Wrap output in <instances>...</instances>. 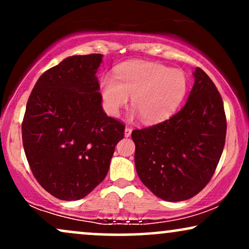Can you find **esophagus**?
<instances>
[{"label":"esophagus","instance_id":"34e87169","mask_svg":"<svg viewBox=\"0 0 249 249\" xmlns=\"http://www.w3.org/2000/svg\"><path fill=\"white\" fill-rule=\"evenodd\" d=\"M131 133H132V128L131 127H125V131H124V136L125 137H130Z\"/></svg>","mask_w":249,"mask_h":249}]
</instances>
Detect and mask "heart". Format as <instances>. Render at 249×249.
Here are the masks:
<instances>
[{
	"label": "heart",
	"mask_w": 249,
	"mask_h": 249,
	"mask_svg": "<svg viewBox=\"0 0 249 249\" xmlns=\"http://www.w3.org/2000/svg\"><path fill=\"white\" fill-rule=\"evenodd\" d=\"M187 77L180 69L147 61H128L117 65L113 78H101L105 110L117 116L127 104L128 97L146 124H157L170 118L187 92Z\"/></svg>",
	"instance_id": "b5f03b06"
}]
</instances>
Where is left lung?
<instances>
[{"label":"left lung","mask_w":249,"mask_h":249,"mask_svg":"<svg viewBox=\"0 0 249 249\" xmlns=\"http://www.w3.org/2000/svg\"><path fill=\"white\" fill-rule=\"evenodd\" d=\"M184 107L167 121L132 131L134 164L142 184L166 201L198 194L214 174L225 146L224 103L212 79L196 68Z\"/></svg>","instance_id":"1"}]
</instances>
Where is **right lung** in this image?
<instances>
[{
  "label": "right lung",
  "mask_w": 249,
  "mask_h": 249,
  "mask_svg": "<svg viewBox=\"0 0 249 249\" xmlns=\"http://www.w3.org/2000/svg\"><path fill=\"white\" fill-rule=\"evenodd\" d=\"M101 53L71 56L45 71L31 91L22 123L28 162L57 199L79 200L107 177L125 126L107 117L96 73Z\"/></svg>",
  "instance_id": "obj_1"
}]
</instances>
